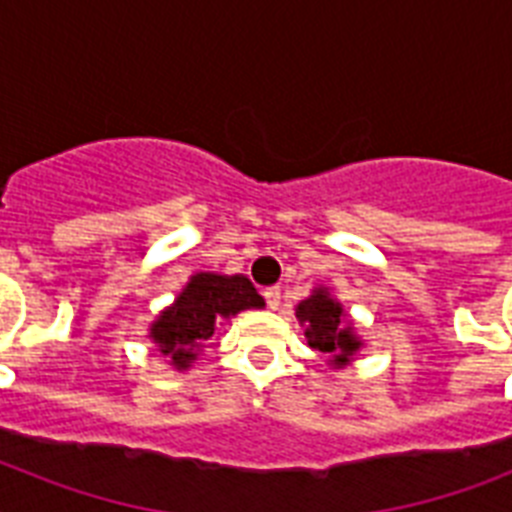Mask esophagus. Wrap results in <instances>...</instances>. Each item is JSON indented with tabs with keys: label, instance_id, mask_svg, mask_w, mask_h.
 <instances>
[{
	"label": "esophagus",
	"instance_id": "obj_1",
	"mask_svg": "<svg viewBox=\"0 0 512 512\" xmlns=\"http://www.w3.org/2000/svg\"><path fill=\"white\" fill-rule=\"evenodd\" d=\"M263 297H265V305H268L271 311H276V308L281 305V289L279 287H268L263 292Z\"/></svg>",
	"mask_w": 512,
	"mask_h": 512
}]
</instances>
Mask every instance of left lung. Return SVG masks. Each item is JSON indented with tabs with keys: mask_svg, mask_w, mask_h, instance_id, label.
<instances>
[{
	"mask_svg": "<svg viewBox=\"0 0 512 512\" xmlns=\"http://www.w3.org/2000/svg\"><path fill=\"white\" fill-rule=\"evenodd\" d=\"M297 321L305 324V337H308V345L321 353H329L335 358V364L342 366L348 364V358L358 350L361 342L353 337V329L345 327L342 321V308L340 303H335L332 297H327L324 289H319L316 295H311L308 300L297 305L295 311Z\"/></svg>",
	"mask_w": 512,
	"mask_h": 512,
	"instance_id": "left-lung-1",
	"label": "left lung"
}]
</instances>
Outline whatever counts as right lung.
I'll return each instance as SVG.
<instances>
[{
	"label": "right lung",
	"mask_w": 512,
	"mask_h": 512,
	"mask_svg": "<svg viewBox=\"0 0 512 512\" xmlns=\"http://www.w3.org/2000/svg\"><path fill=\"white\" fill-rule=\"evenodd\" d=\"M263 305V297L257 295L247 276L196 273L175 305L164 311L151 327V337L159 342L162 353L172 358L177 369H188L196 358V350L204 348V342L215 335L220 321Z\"/></svg>",
	"instance_id": "1"
}]
</instances>
